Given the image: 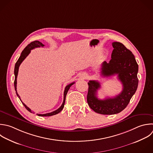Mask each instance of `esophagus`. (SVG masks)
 Wrapping results in <instances>:
<instances>
[{"label":"esophagus","mask_w":153,"mask_h":153,"mask_svg":"<svg viewBox=\"0 0 153 153\" xmlns=\"http://www.w3.org/2000/svg\"><path fill=\"white\" fill-rule=\"evenodd\" d=\"M86 77H87V75L85 74H84V75H82V78H86Z\"/></svg>","instance_id":"1"}]
</instances>
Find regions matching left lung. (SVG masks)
<instances>
[{"mask_svg":"<svg viewBox=\"0 0 153 153\" xmlns=\"http://www.w3.org/2000/svg\"><path fill=\"white\" fill-rule=\"evenodd\" d=\"M112 44L114 50L111 59L109 63H102L100 73L105 77L117 75L118 79L123 85L122 91L114 97L99 99L97 92L100 88V83L94 80H90L88 82V105L94 112L103 115L118 114L125 109L138 85V65L134 55L120 42H114Z\"/></svg>","mask_w":153,"mask_h":153,"instance_id":"left-lung-1","label":"left lung"}]
</instances>
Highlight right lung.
<instances>
[{"label":"right lung","mask_w":153,"mask_h":153,"mask_svg":"<svg viewBox=\"0 0 153 153\" xmlns=\"http://www.w3.org/2000/svg\"><path fill=\"white\" fill-rule=\"evenodd\" d=\"M44 46V44H42L41 42H40L39 41H35L33 42H32L30 44H29V45H27V46L23 50V51H22V54H21V56H20L19 59H18L17 62H16V65H15V68H14V75H15V80H14V87H15V90L16 91V94L17 95V96L19 97V98L20 99V100H21V102H22L23 105L25 106V107L27 109V111H29L30 112H32L33 113L32 111L29 108L27 107L21 100L20 99V96L19 95L17 91V75H18V72H19V66L20 65H21V63H22V62L26 58V57L29 54V53H30V51L35 48H38V47H43ZM75 82H72V83H71L69 84H68L66 87H65V91H64V99H63V103L62 105H61V106L57 109V110L53 111V112H50V113H47V114H37V115L38 116H41V117H49V116H52V115H56V114H57L58 113H59L64 108V105H65V100H66V94H67V93L68 91V90H69L70 87L74 84Z\"/></svg>","instance_id":"add662e5"}]
</instances>
